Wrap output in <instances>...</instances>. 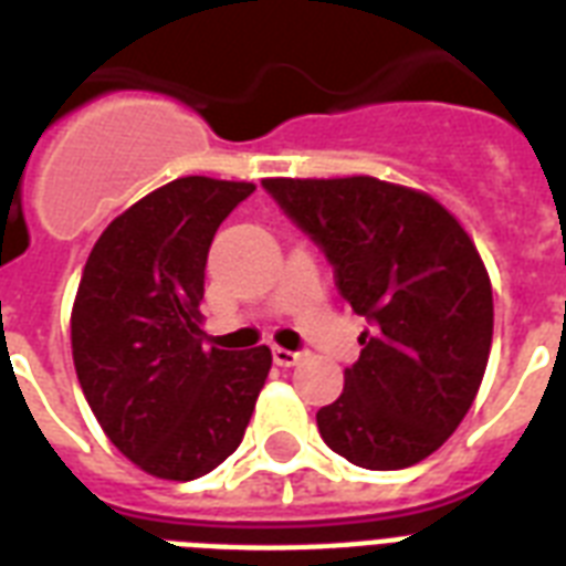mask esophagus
Listing matches in <instances>:
<instances>
[{"mask_svg": "<svg viewBox=\"0 0 566 566\" xmlns=\"http://www.w3.org/2000/svg\"><path fill=\"white\" fill-rule=\"evenodd\" d=\"M302 353H293V349H282V346H273V361L279 367H293V364H300Z\"/></svg>", "mask_w": 566, "mask_h": 566, "instance_id": "obj_1", "label": "esophagus"}]
</instances>
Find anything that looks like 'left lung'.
I'll return each instance as SVG.
<instances>
[{"instance_id": "obj_1", "label": "left lung", "mask_w": 566, "mask_h": 566, "mask_svg": "<svg viewBox=\"0 0 566 566\" xmlns=\"http://www.w3.org/2000/svg\"><path fill=\"white\" fill-rule=\"evenodd\" d=\"M261 185L370 323L344 394L317 411L323 440L367 470L429 458L470 411L491 355L493 293L473 240L431 196L370 176Z\"/></svg>"}]
</instances>
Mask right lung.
Returning <instances> with one entry per match:
<instances>
[{
  "label": "right lung",
  "instance_id": "obj_1",
  "mask_svg": "<svg viewBox=\"0 0 566 566\" xmlns=\"http://www.w3.org/2000/svg\"><path fill=\"white\" fill-rule=\"evenodd\" d=\"M255 185L176 179L96 240L73 305V361L111 443L158 479L190 482L240 447L273 355L202 349L199 302L220 222Z\"/></svg>",
  "mask_w": 566,
  "mask_h": 566
}]
</instances>
